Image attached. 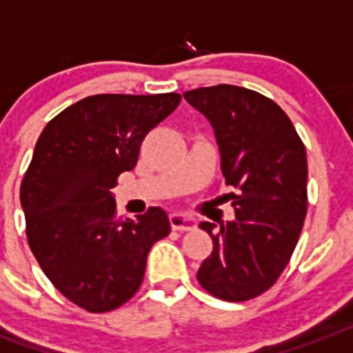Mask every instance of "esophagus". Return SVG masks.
Here are the masks:
<instances>
[{
	"mask_svg": "<svg viewBox=\"0 0 353 353\" xmlns=\"http://www.w3.org/2000/svg\"><path fill=\"white\" fill-rule=\"evenodd\" d=\"M170 226L177 232H189L196 226V223L189 219V216L179 215V213H174V215H170Z\"/></svg>",
	"mask_w": 353,
	"mask_h": 353,
	"instance_id": "1",
	"label": "esophagus"
}]
</instances>
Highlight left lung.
Listing matches in <instances>:
<instances>
[{
	"label": "left lung",
	"mask_w": 353,
	"mask_h": 353,
	"mask_svg": "<svg viewBox=\"0 0 353 353\" xmlns=\"http://www.w3.org/2000/svg\"><path fill=\"white\" fill-rule=\"evenodd\" d=\"M210 119L236 221L202 223L213 252L198 283L224 301H247L270 290L294 254L307 215V151L290 117L258 91L219 83L185 91Z\"/></svg>",
	"instance_id": "8db88e82"
}]
</instances>
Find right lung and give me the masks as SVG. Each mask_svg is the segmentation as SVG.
Instances as JSON below:
<instances>
[{
	"instance_id": "obj_1",
	"label": "right lung",
	"mask_w": 353,
	"mask_h": 353,
	"mask_svg": "<svg viewBox=\"0 0 353 353\" xmlns=\"http://www.w3.org/2000/svg\"><path fill=\"white\" fill-rule=\"evenodd\" d=\"M179 101V93L85 97L39 137L20 187L26 236L44 275L80 309L108 312L129 301L153 243L170 234L161 208L134 221L117 216L110 189Z\"/></svg>"
}]
</instances>
